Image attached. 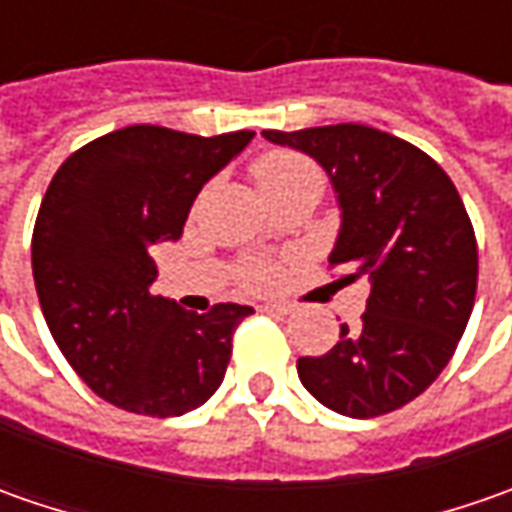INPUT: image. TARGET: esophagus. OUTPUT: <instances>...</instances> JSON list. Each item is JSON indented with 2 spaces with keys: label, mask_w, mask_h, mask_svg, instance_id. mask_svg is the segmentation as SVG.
<instances>
[{
  "label": "esophagus",
  "mask_w": 512,
  "mask_h": 512,
  "mask_svg": "<svg viewBox=\"0 0 512 512\" xmlns=\"http://www.w3.org/2000/svg\"><path fill=\"white\" fill-rule=\"evenodd\" d=\"M265 313H279V316H287V313H293V305L290 302H270V305H262Z\"/></svg>",
  "instance_id": "1"
}]
</instances>
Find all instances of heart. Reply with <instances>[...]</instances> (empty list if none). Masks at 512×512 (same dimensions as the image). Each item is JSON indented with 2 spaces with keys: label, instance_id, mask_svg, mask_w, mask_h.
Wrapping results in <instances>:
<instances>
[{
  "label": "heart",
  "instance_id": "1",
  "mask_svg": "<svg viewBox=\"0 0 512 512\" xmlns=\"http://www.w3.org/2000/svg\"><path fill=\"white\" fill-rule=\"evenodd\" d=\"M250 170L267 199L276 193L293 190V187H319L322 190L325 185L322 170L316 168L307 156L293 153V150H270L265 156H259ZM276 279H279V267L273 262H253L242 270V285L250 290H267L276 285Z\"/></svg>",
  "mask_w": 512,
  "mask_h": 512
}]
</instances>
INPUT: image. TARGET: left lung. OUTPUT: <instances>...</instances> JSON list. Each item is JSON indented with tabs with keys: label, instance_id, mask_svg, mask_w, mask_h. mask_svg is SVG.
<instances>
[{
	"label": "left lung",
	"instance_id": "obj_1",
	"mask_svg": "<svg viewBox=\"0 0 512 512\" xmlns=\"http://www.w3.org/2000/svg\"><path fill=\"white\" fill-rule=\"evenodd\" d=\"M313 156L342 205L330 267L367 276L362 325H342L325 356H302L299 379L319 402L373 419L422 396L456 353L476 302L479 247L462 196L439 162L393 133L344 122L265 130Z\"/></svg>",
	"mask_w": 512,
	"mask_h": 512
}]
</instances>
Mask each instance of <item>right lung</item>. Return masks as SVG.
Wrapping results in <instances>:
<instances>
[{
	"mask_svg": "<svg viewBox=\"0 0 512 512\" xmlns=\"http://www.w3.org/2000/svg\"><path fill=\"white\" fill-rule=\"evenodd\" d=\"M253 136L130 125L70 153L50 179L30 242L36 296L62 356L105 402L168 419L225 379L253 307L193 313L153 296L150 247L182 236L202 185Z\"/></svg>",
	"mask_w": 512,
	"mask_h": 512,
	"instance_id": "obj_1",
	"label": "right lung"
}]
</instances>
